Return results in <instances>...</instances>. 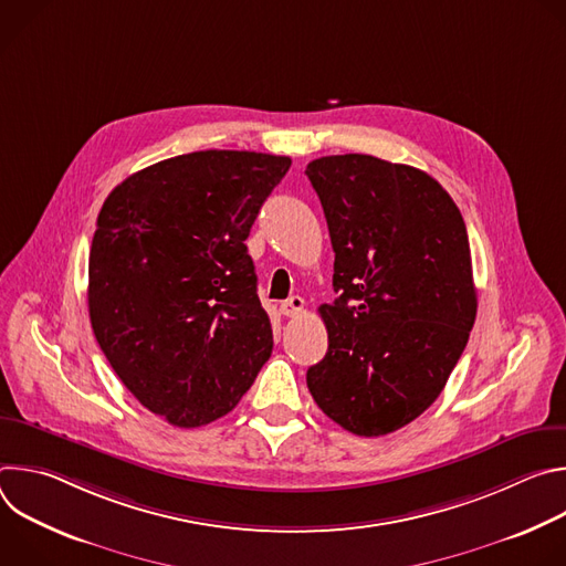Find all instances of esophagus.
<instances>
[{"instance_id": "esophagus-1", "label": "esophagus", "mask_w": 566, "mask_h": 566, "mask_svg": "<svg viewBox=\"0 0 566 566\" xmlns=\"http://www.w3.org/2000/svg\"><path fill=\"white\" fill-rule=\"evenodd\" d=\"M280 311H282V315H286V317H295V315H300V313L304 311V300H302L300 295H293V297H289V300L282 302Z\"/></svg>"}]
</instances>
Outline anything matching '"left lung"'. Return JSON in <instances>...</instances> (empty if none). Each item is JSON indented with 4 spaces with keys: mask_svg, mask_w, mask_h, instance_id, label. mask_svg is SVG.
I'll list each match as a JSON object with an SVG mask.
<instances>
[{
    "mask_svg": "<svg viewBox=\"0 0 566 566\" xmlns=\"http://www.w3.org/2000/svg\"><path fill=\"white\" fill-rule=\"evenodd\" d=\"M306 177L325 210L334 304L317 311L329 349L306 385L340 428L382 437L443 391L476 315L470 244L430 175L369 154L322 156Z\"/></svg>",
    "mask_w": 566,
    "mask_h": 566,
    "instance_id": "obj_1",
    "label": "left lung"
}]
</instances>
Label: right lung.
<instances>
[{
    "label": "right lung",
    "instance_id": "obj_1",
    "mask_svg": "<svg viewBox=\"0 0 566 566\" xmlns=\"http://www.w3.org/2000/svg\"><path fill=\"white\" fill-rule=\"evenodd\" d=\"M289 156L206 149L105 199L90 253L96 340L143 408L175 428L228 415L273 349L247 237Z\"/></svg>",
    "mask_w": 566,
    "mask_h": 566
}]
</instances>
